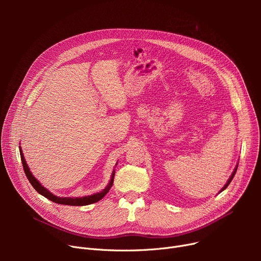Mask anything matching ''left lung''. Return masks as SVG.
I'll list each match as a JSON object with an SVG mask.
<instances>
[{
	"instance_id": "obj_1",
	"label": "left lung",
	"mask_w": 261,
	"mask_h": 261,
	"mask_svg": "<svg viewBox=\"0 0 261 261\" xmlns=\"http://www.w3.org/2000/svg\"><path fill=\"white\" fill-rule=\"evenodd\" d=\"M237 168H238V165H236V167H235V169H234V171H232V173L230 174V176H229V179L227 180V182H226V184L221 188V190L220 191H219V193H221V191H223L228 185H229V183L231 182V180H232V177H234V175H235V173H236V171H237Z\"/></svg>"
}]
</instances>
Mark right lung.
Here are the masks:
<instances>
[{
  "label": "right lung",
  "instance_id": "add662e5",
  "mask_svg": "<svg viewBox=\"0 0 261 261\" xmlns=\"http://www.w3.org/2000/svg\"><path fill=\"white\" fill-rule=\"evenodd\" d=\"M19 148H20V155H21V161H22V164H23V168H24L25 174L27 176V179H29L30 183L32 184V186L38 191L40 195H42L43 197L47 198L48 200H50L55 203L63 204V205H72V206H85V205L96 203V202H98L99 200H101L109 193L110 188H111L112 185H113L115 170H113V172L111 174V179H110V182L108 183L106 188L102 189L101 191H99V193H97V194H94V195H91V196H86V197H76V198L75 197L74 198H71V197H57V196H55L53 193H50V191L48 189H46L44 186H42V184H41L36 179V177L33 175L29 165H27V163L25 161L21 146ZM116 165H117V163H116Z\"/></svg>",
  "mask_w": 261,
  "mask_h": 261
}]
</instances>
